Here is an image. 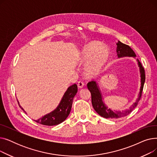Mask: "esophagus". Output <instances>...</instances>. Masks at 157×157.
<instances>
[{
  "instance_id": "34e87169",
  "label": "esophagus",
  "mask_w": 157,
  "mask_h": 157,
  "mask_svg": "<svg viewBox=\"0 0 157 157\" xmlns=\"http://www.w3.org/2000/svg\"><path fill=\"white\" fill-rule=\"evenodd\" d=\"M78 88H83V87L84 86V83H83V82L81 81H78Z\"/></svg>"
}]
</instances>
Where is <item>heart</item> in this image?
Wrapping results in <instances>:
<instances>
[{"label": "heart", "instance_id": "heart-1", "mask_svg": "<svg viewBox=\"0 0 157 157\" xmlns=\"http://www.w3.org/2000/svg\"><path fill=\"white\" fill-rule=\"evenodd\" d=\"M109 57L108 49L99 42L92 41L84 48L80 58L81 65H86L85 72L90 78L99 73Z\"/></svg>", "mask_w": 157, "mask_h": 157}]
</instances>
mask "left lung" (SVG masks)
Returning <instances> with one entry per match:
<instances>
[{
  "instance_id": "8db88e82",
  "label": "left lung",
  "mask_w": 157,
  "mask_h": 157,
  "mask_svg": "<svg viewBox=\"0 0 157 157\" xmlns=\"http://www.w3.org/2000/svg\"><path fill=\"white\" fill-rule=\"evenodd\" d=\"M117 52L118 58L124 56H132L135 58L136 56V53L133 51V49L129 46L121 43L120 41H118V43H117ZM137 62L139 67L140 74H141V88H140V92L139 93L138 98L136 102L134 104L132 105V106L128 109L122 111H115L111 110L109 108H108V107L105 105V104L102 101V97L101 90L96 82L94 81H92L87 84V87L92 95V103L93 108L95 110V111L102 117L110 119H118L121 117H124L132 111L138 104L140 98L141 97L146 77L144 67L142 66L141 62L138 60V59Z\"/></svg>"
}]
</instances>
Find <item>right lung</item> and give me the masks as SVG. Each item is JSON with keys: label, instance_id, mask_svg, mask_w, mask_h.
Here are the masks:
<instances>
[{"label": "right lung", "instance_id": "obj_1", "mask_svg": "<svg viewBox=\"0 0 157 157\" xmlns=\"http://www.w3.org/2000/svg\"><path fill=\"white\" fill-rule=\"evenodd\" d=\"M77 92L78 86L76 84H74L69 86L67 88V91L64 94L59 105H58L57 108L54 111L44 115L42 118H40L39 119L34 121L38 123H40V124L48 126H53L60 124L67 118L70 114L73 98ZM18 105L20 107V108L24 111V109L20 106L19 102ZM24 112L25 111H24Z\"/></svg>", "mask_w": 157, "mask_h": 157}]
</instances>
